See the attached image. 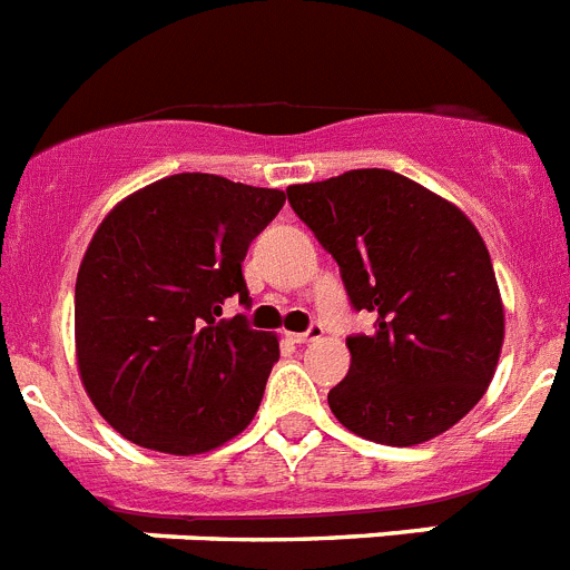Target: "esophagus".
Masks as SVG:
<instances>
[{
  "label": "esophagus",
  "instance_id": "34e87169",
  "mask_svg": "<svg viewBox=\"0 0 570 570\" xmlns=\"http://www.w3.org/2000/svg\"><path fill=\"white\" fill-rule=\"evenodd\" d=\"M321 335H324V326L313 324V326H309V330H306V333H292L289 338L295 341V344H309V341H318Z\"/></svg>",
  "mask_w": 570,
  "mask_h": 570
}]
</instances>
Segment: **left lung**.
<instances>
[{"label":"left lung","instance_id":"1","mask_svg":"<svg viewBox=\"0 0 570 570\" xmlns=\"http://www.w3.org/2000/svg\"><path fill=\"white\" fill-rule=\"evenodd\" d=\"M335 257L355 309L350 373L326 402L361 439L410 448L476 407L497 373L504 309L491 255L468 215L387 168H353L286 189Z\"/></svg>","mask_w":570,"mask_h":570}]
</instances>
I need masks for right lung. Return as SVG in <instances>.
Returning <instances> with one entry per match:
<instances>
[{
  "mask_svg": "<svg viewBox=\"0 0 570 570\" xmlns=\"http://www.w3.org/2000/svg\"><path fill=\"white\" fill-rule=\"evenodd\" d=\"M284 200L186 171L128 195L94 232L73 292L77 367L128 442L191 456L255 419L278 338L224 306H252L240 264Z\"/></svg>",
  "mask_w": 570,
  "mask_h": 570,
  "instance_id": "1",
  "label": "right lung"
}]
</instances>
